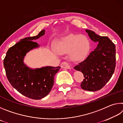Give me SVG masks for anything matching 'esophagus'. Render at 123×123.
<instances>
[{"mask_svg": "<svg viewBox=\"0 0 123 123\" xmlns=\"http://www.w3.org/2000/svg\"><path fill=\"white\" fill-rule=\"evenodd\" d=\"M61 66L62 68H65V69H70L72 67V64L68 63L67 62H62Z\"/></svg>", "mask_w": 123, "mask_h": 123, "instance_id": "34e87169", "label": "esophagus"}]
</instances>
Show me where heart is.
Listing matches in <instances>:
<instances>
[{"mask_svg":"<svg viewBox=\"0 0 123 123\" xmlns=\"http://www.w3.org/2000/svg\"><path fill=\"white\" fill-rule=\"evenodd\" d=\"M56 48L59 53L70 52V57L74 60L82 59L87 55L90 49V42L86 36L70 34L57 42Z\"/></svg>","mask_w":123,"mask_h":123,"instance_id":"b5f03b06","label":"heart"}]
</instances>
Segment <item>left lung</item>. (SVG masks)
<instances>
[{
	"label": "left lung",
	"mask_w": 123,
	"mask_h": 123,
	"mask_svg": "<svg viewBox=\"0 0 123 123\" xmlns=\"http://www.w3.org/2000/svg\"><path fill=\"white\" fill-rule=\"evenodd\" d=\"M90 38L98 45L86 59L74 67L81 72L84 79L81 87L84 90H100L111 78L116 67V47L109 38L100 36L94 31L86 30Z\"/></svg>",
	"instance_id": "8db88e82"
}]
</instances>
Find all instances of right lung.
<instances>
[{
    "label": "right lung",
    "mask_w": 123,
    "mask_h": 123,
    "mask_svg": "<svg viewBox=\"0 0 123 123\" xmlns=\"http://www.w3.org/2000/svg\"><path fill=\"white\" fill-rule=\"evenodd\" d=\"M45 30L36 36L20 39L10 48L4 60V66L7 78L12 86L24 96L38 100L49 94L54 83V76L60 67H45L31 69L23 63L24 57L28 52L38 47V43L33 42L43 36Z\"/></svg>",
    "instance_id": "obj_1"
}]
</instances>
